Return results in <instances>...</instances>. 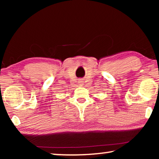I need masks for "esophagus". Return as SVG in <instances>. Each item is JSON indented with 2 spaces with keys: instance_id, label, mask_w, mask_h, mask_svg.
<instances>
[{
  "instance_id": "1",
  "label": "esophagus",
  "mask_w": 159,
  "mask_h": 159,
  "mask_svg": "<svg viewBox=\"0 0 159 159\" xmlns=\"http://www.w3.org/2000/svg\"><path fill=\"white\" fill-rule=\"evenodd\" d=\"M82 82H83V81H80V83H82Z\"/></svg>"
}]
</instances>
